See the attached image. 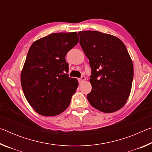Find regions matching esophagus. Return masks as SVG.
Masks as SVG:
<instances>
[{
  "instance_id": "esophagus-1",
  "label": "esophagus",
  "mask_w": 152,
  "mask_h": 152,
  "mask_svg": "<svg viewBox=\"0 0 152 152\" xmlns=\"http://www.w3.org/2000/svg\"><path fill=\"white\" fill-rule=\"evenodd\" d=\"M85 80H86V78L84 76H82L81 78L78 79V81H79L80 83H82V82H84Z\"/></svg>"
}]
</instances>
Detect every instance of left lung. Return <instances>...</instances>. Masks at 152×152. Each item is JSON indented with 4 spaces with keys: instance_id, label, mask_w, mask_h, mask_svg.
Here are the masks:
<instances>
[{
    "instance_id": "obj_1",
    "label": "left lung",
    "mask_w": 152,
    "mask_h": 152,
    "mask_svg": "<svg viewBox=\"0 0 152 152\" xmlns=\"http://www.w3.org/2000/svg\"><path fill=\"white\" fill-rule=\"evenodd\" d=\"M80 44L92 69V91L87 99L100 111L110 113L124 106L129 96L133 65L119 38L96 31H80Z\"/></svg>"
}]
</instances>
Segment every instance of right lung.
Segmentation results:
<instances>
[{"label": "right lung", "instance_id": "1", "mask_svg": "<svg viewBox=\"0 0 152 152\" xmlns=\"http://www.w3.org/2000/svg\"><path fill=\"white\" fill-rule=\"evenodd\" d=\"M79 41L76 32L54 33L35 41L28 51L20 74L27 101L38 114L60 115L68 107L78 86L68 76L66 55Z\"/></svg>", "mask_w": 152, "mask_h": 152}]
</instances>
